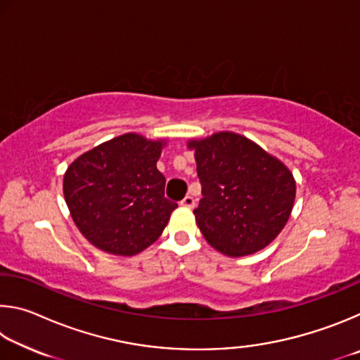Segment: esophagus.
I'll return each mask as SVG.
<instances>
[{
	"label": "esophagus",
	"mask_w": 360,
	"mask_h": 360,
	"mask_svg": "<svg viewBox=\"0 0 360 360\" xmlns=\"http://www.w3.org/2000/svg\"><path fill=\"white\" fill-rule=\"evenodd\" d=\"M181 206L192 210L193 206H195V198L192 197V195H187V197H184V200H182V202H181Z\"/></svg>",
	"instance_id": "1"
}]
</instances>
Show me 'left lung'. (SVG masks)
Listing matches in <instances>:
<instances>
[{"instance_id":"1","label":"left lung","mask_w":360,"mask_h":360,"mask_svg":"<svg viewBox=\"0 0 360 360\" xmlns=\"http://www.w3.org/2000/svg\"><path fill=\"white\" fill-rule=\"evenodd\" d=\"M203 198L193 210L208 245L229 257L266 248L281 233L295 202L290 169L257 143L233 131L192 138Z\"/></svg>"}]
</instances>
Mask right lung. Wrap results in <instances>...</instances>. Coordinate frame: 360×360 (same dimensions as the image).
<instances>
[{"mask_svg":"<svg viewBox=\"0 0 360 360\" xmlns=\"http://www.w3.org/2000/svg\"><path fill=\"white\" fill-rule=\"evenodd\" d=\"M167 139L124 133L84 152L66 169L63 195L76 227L100 251L131 257L158 240L172 212L157 160Z\"/></svg>","mask_w":360,"mask_h":360,"instance_id":"right-lung-1","label":"right lung"}]
</instances>
